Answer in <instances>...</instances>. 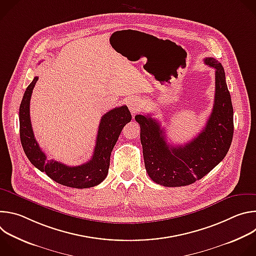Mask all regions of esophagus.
<instances>
[{
    "label": "esophagus",
    "instance_id": "obj_1",
    "mask_svg": "<svg viewBox=\"0 0 256 256\" xmlns=\"http://www.w3.org/2000/svg\"><path fill=\"white\" fill-rule=\"evenodd\" d=\"M126 104H128L130 112V114H132V116L136 114L140 110V109L142 108V102L140 101L138 98H136V97L130 98V99L128 100Z\"/></svg>",
    "mask_w": 256,
    "mask_h": 256
}]
</instances>
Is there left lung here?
I'll list each match as a JSON object with an SVG mask.
<instances>
[{
    "label": "left lung",
    "instance_id": "1",
    "mask_svg": "<svg viewBox=\"0 0 256 256\" xmlns=\"http://www.w3.org/2000/svg\"><path fill=\"white\" fill-rule=\"evenodd\" d=\"M204 64L214 70V101L206 126L190 142L167 144L165 132L150 116L138 114L144 167L156 184L167 188L190 186L212 171L227 155L232 142L233 106L224 68L214 58Z\"/></svg>",
    "mask_w": 256,
    "mask_h": 256
}]
</instances>
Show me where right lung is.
Wrapping results in <instances>:
<instances>
[{"label": "right lung", "mask_w": 256, "mask_h": 256, "mask_svg": "<svg viewBox=\"0 0 256 256\" xmlns=\"http://www.w3.org/2000/svg\"><path fill=\"white\" fill-rule=\"evenodd\" d=\"M38 80V77H34L26 88L19 108L20 140L28 160L62 186L74 188H88L98 186L107 176L112 151L124 126L132 120L128 106L116 107L101 118L91 160L79 166H66L54 159L48 160L34 138L29 106L32 90Z\"/></svg>", "instance_id": "obj_1"}]
</instances>
